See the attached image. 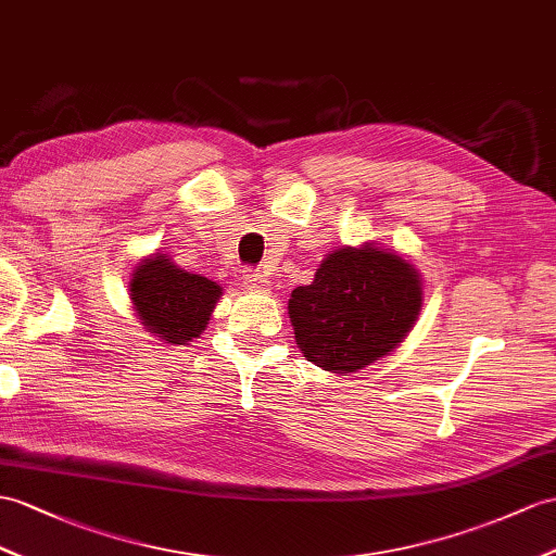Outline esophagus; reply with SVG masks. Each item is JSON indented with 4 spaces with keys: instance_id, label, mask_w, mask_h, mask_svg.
I'll use <instances>...</instances> for the list:
<instances>
[{
    "instance_id": "34e87169",
    "label": "esophagus",
    "mask_w": 556,
    "mask_h": 556,
    "mask_svg": "<svg viewBox=\"0 0 556 556\" xmlns=\"http://www.w3.org/2000/svg\"><path fill=\"white\" fill-rule=\"evenodd\" d=\"M242 286L254 292H268V278L264 274H256V270H248V274L242 276Z\"/></svg>"
}]
</instances>
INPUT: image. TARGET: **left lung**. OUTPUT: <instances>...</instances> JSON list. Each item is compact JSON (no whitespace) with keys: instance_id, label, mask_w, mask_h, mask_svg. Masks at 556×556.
<instances>
[{"instance_id":"1","label":"left lung","mask_w":556,"mask_h":556,"mask_svg":"<svg viewBox=\"0 0 556 556\" xmlns=\"http://www.w3.org/2000/svg\"><path fill=\"white\" fill-rule=\"evenodd\" d=\"M422 308V278L399 256L365 242L323 260L311 286L288 302L294 340L306 361L356 372L394 351Z\"/></svg>"}]
</instances>
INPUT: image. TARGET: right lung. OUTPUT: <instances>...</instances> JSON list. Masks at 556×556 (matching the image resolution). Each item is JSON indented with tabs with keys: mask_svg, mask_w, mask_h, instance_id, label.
<instances>
[{
	"mask_svg": "<svg viewBox=\"0 0 556 556\" xmlns=\"http://www.w3.org/2000/svg\"><path fill=\"white\" fill-rule=\"evenodd\" d=\"M129 296L148 332L165 344H186L207 328L222 288L205 276L181 270L165 254H153L134 268Z\"/></svg>",
	"mask_w": 556,
	"mask_h": 556,
	"instance_id": "add662e5",
	"label": "right lung"
}]
</instances>
